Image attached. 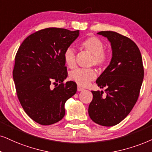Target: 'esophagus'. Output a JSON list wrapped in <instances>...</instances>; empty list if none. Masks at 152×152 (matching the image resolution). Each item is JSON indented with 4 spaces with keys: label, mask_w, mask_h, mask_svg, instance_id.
<instances>
[{
    "label": "esophagus",
    "mask_w": 152,
    "mask_h": 152,
    "mask_svg": "<svg viewBox=\"0 0 152 152\" xmlns=\"http://www.w3.org/2000/svg\"><path fill=\"white\" fill-rule=\"evenodd\" d=\"M77 90H78V91H82V90H83V88H81V87H80V86H78Z\"/></svg>",
    "instance_id": "1"
}]
</instances>
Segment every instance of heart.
Returning <instances> with one entry per match:
<instances>
[{
  "mask_svg": "<svg viewBox=\"0 0 152 152\" xmlns=\"http://www.w3.org/2000/svg\"><path fill=\"white\" fill-rule=\"evenodd\" d=\"M80 48L93 55L90 59V65L95 66L99 69L107 66L109 59V54L104 49L103 42L96 36H89L84 39L80 44ZM65 64L70 69H74L76 66V54L74 48L69 47L64 53ZM97 76L96 72L93 69H78L74 70L69 75L70 79L77 83L79 86L85 87L90 81L95 79Z\"/></svg>",
  "mask_w": 152,
  "mask_h": 152,
  "instance_id": "heart-1",
  "label": "heart"
}]
</instances>
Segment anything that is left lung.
<instances>
[{"label":"left lung","instance_id":"obj_1","mask_svg":"<svg viewBox=\"0 0 152 152\" xmlns=\"http://www.w3.org/2000/svg\"><path fill=\"white\" fill-rule=\"evenodd\" d=\"M108 38L112 49L110 64L96 83L103 91L92 90L93 97L88 107L90 118L103 126L118 124L129 114L139 97L144 78L141 53L129 38L114 31L97 33Z\"/></svg>","mask_w":152,"mask_h":152}]
</instances>
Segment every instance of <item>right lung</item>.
<instances>
[{
	"label": "right lung",
	"instance_id": "obj_1",
	"mask_svg": "<svg viewBox=\"0 0 152 152\" xmlns=\"http://www.w3.org/2000/svg\"><path fill=\"white\" fill-rule=\"evenodd\" d=\"M78 36V30L44 28L26 38L17 50L12 72L17 97L38 124L48 126L62 120L65 102L76 93V83L63 82L67 76L64 53Z\"/></svg>",
	"mask_w": 152,
	"mask_h": 152
}]
</instances>
